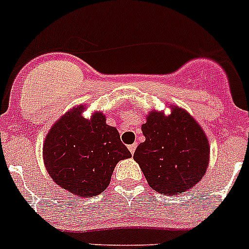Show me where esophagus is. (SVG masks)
Wrapping results in <instances>:
<instances>
[{
    "label": "esophagus",
    "instance_id": "esophagus-1",
    "mask_svg": "<svg viewBox=\"0 0 249 249\" xmlns=\"http://www.w3.org/2000/svg\"><path fill=\"white\" fill-rule=\"evenodd\" d=\"M136 147H138V143H136V142L132 143V145L129 146V151H130V152H131V155H134V152H135Z\"/></svg>",
    "mask_w": 249,
    "mask_h": 249
}]
</instances>
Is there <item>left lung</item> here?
I'll return each instance as SVG.
<instances>
[{
    "label": "left lung",
    "instance_id": "8db88e82",
    "mask_svg": "<svg viewBox=\"0 0 249 249\" xmlns=\"http://www.w3.org/2000/svg\"><path fill=\"white\" fill-rule=\"evenodd\" d=\"M141 129L146 140L134 160L152 189L176 196L200 182L210 148L203 129L187 111L176 107L168 117L151 111Z\"/></svg>",
    "mask_w": 249,
    "mask_h": 249
}]
</instances>
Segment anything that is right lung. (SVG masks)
<instances>
[{"label":"right lung","instance_id":"add662e5","mask_svg":"<svg viewBox=\"0 0 249 249\" xmlns=\"http://www.w3.org/2000/svg\"><path fill=\"white\" fill-rule=\"evenodd\" d=\"M83 107L67 111L49 131L44 163L53 180L78 196H94L107 189L114 167L131 153L118 130L106 124L102 113L83 118Z\"/></svg>","mask_w":249,"mask_h":249}]
</instances>
